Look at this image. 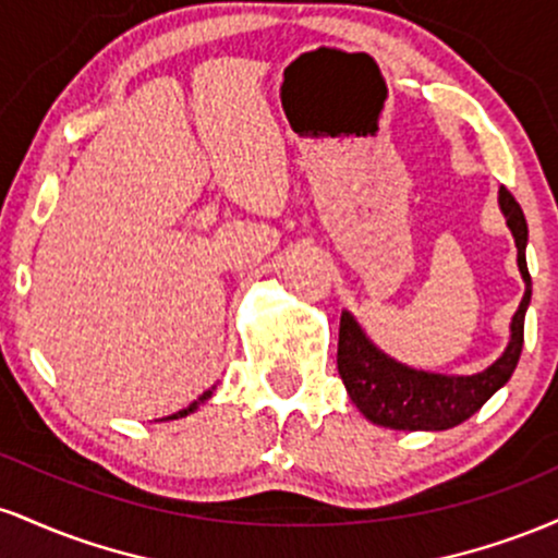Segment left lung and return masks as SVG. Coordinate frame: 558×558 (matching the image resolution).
Masks as SVG:
<instances>
[{
	"mask_svg": "<svg viewBox=\"0 0 558 558\" xmlns=\"http://www.w3.org/2000/svg\"><path fill=\"white\" fill-rule=\"evenodd\" d=\"M498 207L514 235L517 267L524 280V296L509 325V343L496 362L475 375H440L407 367L369 341L351 312H341L338 330V375L356 409L373 425L390 430H448L462 425L485 401L509 383L524 343V312L533 296L527 272V220L509 191L498 189Z\"/></svg>",
	"mask_w": 558,
	"mask_h": 558,
	"instance_id": "8db88e82",
	"label": "left lung"
}]
</instances>
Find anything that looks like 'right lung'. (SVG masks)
Here are the masks:
<instances>
[{
	"instance_id": "1",
	"label": "right lung",
	"mask_w": 558,
	"mask_h": 558,
	"mask_svg": "<svg viewBox=\"0 0 558 558\" xmlns=\"http://www.w3.org/2000/svg\"><path fill=\"white\" fill-rule=\"evenodd\" d=\"M213 390H215V386H213V388H209V390H204V393H202V396H198V399H196L194 403H189V407H185V409H181V412H175V414H172V417H168V420H178V417H185V414L196 412V409H198V403H204V401H207V399H213Z\"/></svg>"
}]
</instances>
